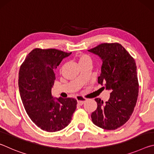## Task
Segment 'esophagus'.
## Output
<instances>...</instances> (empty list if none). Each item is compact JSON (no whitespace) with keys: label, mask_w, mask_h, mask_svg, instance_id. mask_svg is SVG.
Here are the masks:
<instances>
[{"label":"esophagus","mask_w":154,"mask_h":154,"mask_svg":"<svg viewBox=\"0 0 154 154\" xmlns=\"http://www.w3.org/2000/svg\"><path fill=\"white\" fill-rule=\"evenodd\" d=\"M77 100L78 104L80 105H82L85 102V101H86V98H83V97H82V96H77Z\"/></svg>","instance_id":"34e87169"}]
</instances>
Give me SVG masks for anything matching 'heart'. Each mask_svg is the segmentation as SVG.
Instances as JSON below:
<instances>
[{"label": "heart", "mask_w": 154, "mask_h": 154, "mask_svg": "<svg viewBox=\"0 0 154 154\" xmlns=\"http://www.w3.org/2000/svg\"><path fill=\"white\" fill-rule=\"evenodd\" d=\"M87 62H92L90 57L86 54H81L79 56V64H81Z\"/></svg>", "instance_id": "1"}]
</instances>
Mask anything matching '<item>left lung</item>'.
<instances>
[{"label": "left lung", "instance_id": "left-lung-1", "mask_svg": "<svg viewBox=\"0 0 154 154\" xmlns=\"http://www.w3.org/2000/svg\"><path fill=\"white\" fill-rule=\"evenodd\" d=\"M88 51L102 60L98 83L112 91L105 103L95 98L97 109L91 114L92 122L101 128L116 130L126 123L136 105L139 94L136 63L118 43H102Z\"/></svg>", "mask_w": 154, "mask_h": 154}]
</instances>
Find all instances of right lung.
Masks as SVG:
<instances>
[{"label":"right lung","mask_w":154,"mask_h":154,"mask_svg":"<svg viewBox=\"0 0 154 154\" xmlns=\"http://www.w3.org/2000/svg\"><path fill=\"white\" fill-rule=\"evenodd\" d=\"M71 54L56 49L36 48L28 54L20 67L18 85L25 110L31 120L47 132L66 127L77 108L76 99L51 95L54 70Z\"/></svg>","instance_id":"right-lung-1"}]
</instances>
